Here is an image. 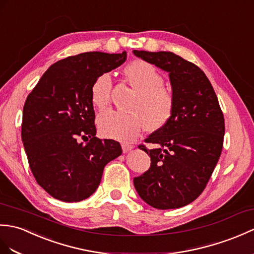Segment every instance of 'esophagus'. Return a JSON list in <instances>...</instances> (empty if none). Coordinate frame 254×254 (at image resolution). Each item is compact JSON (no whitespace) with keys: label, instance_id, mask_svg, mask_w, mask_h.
I'll use <instances>...</instances> for the list:
<instances>
[{"label":"esophagus","instance_id":"esophagus-1","mask_svg":"<svg viewBox=\"0 0 254 254\" xmlns=\"http://www.w3.org/2000/svg\"><path fill=\"white\" fill-rule=\"evenodd\" d=\"M121 147H122V151H123V152H127V151H129L131 149H133V146H132V145L126 144V143H123V144L121 145Z\"/></svg>","mask_w":254,"mask_h":254}]
</instances>
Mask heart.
<instances>
[{"label": "heart", "mask_w": 254, "mask_h": 254, "mask_svg": "<svg viewBox=\"0 0 254 254\" xmlns=\"http://www.w3.org/2000/svg\"><path fill=\"white\" fill-rule=\"evenodd\" d=\"M125 73L129 85L138 92L131 107L138 115L106 111L97 118V127L104 137L131 141L140 134L145 123L150 129L166 125L173 111V96L163 87L162 74L149 63L134 61L127 64ZM111 88L113 79L109 73L100 74L94 81L91 94L94 107L98 110L107 107Z\"/></svg>", "instance_id": "heart-1"}]
</instances>
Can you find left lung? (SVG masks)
Instances as JSON below:
<instances>
[{"label":"left lung","mask_w":254,"mask_h":254,"mask_svg":"<svg viewBox=\"0 0 254 254\" xmlns=\"http://www.w3.org/2000/svg\"><path fill=\"white\" fill-rule=\"evenodd\" d=\"M141 60L169 73L173 111L147 143L150 168L133 183L152 208L168 210L190 204L203 191L223 148L225 133L219 100L207 75L196 64L171 52L133 51Z\"/></svg>","instance_id":"obj_1"}]
</instances>
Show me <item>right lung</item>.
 Masks as SVG:
<instances>
[{"instance_id":"1","label":"right lung","mask_w":254,"mask_h":254,"mask_svg":"<svg viewBox=\"0 0 254 254\" xmlns=\"http://www.w3.org/2000/svg\"><path fill=\"white\" fill-rule=\"evenodd\" d=\"M127 61V52H87L46 70L22 111L21 139L35 181L52 197L78 202L95 192L106 164L122 154L120 144L98 139L92 86L100 74ZM81 137L86 144L80 143Z\"/></svg>"}]
</instances>
